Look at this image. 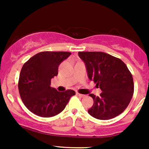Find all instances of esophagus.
Here are the masks:
<instances>
[{"instance_id": "34e87169", "label": "esophagus", "mask_w": 149, "mask_h": 149, "mask_svg": "<svg viewBox=\"0 0 149 149\" xmlns=\"http://www.w3.org/2000/svg\"><path fill=\"white\" fill-rule=\"evenodd\" d=\"M76 95H78V96L80 97H85L84 95H82V94L78 93V92H76Z\"/></svg>"}]
</instances>
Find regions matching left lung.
Wrapping results in <instances>:
<instances>
[{
    "mask_svg": "<svg viewBox=\"0 0 149 149\" xmlns=\"http://www.w3.org/2000/svg\"><path fill=\"white\" fill-rule=\"evenodd\" d=\"M78 56L85 64L89 79L102 91L99 97L89 95L94 100L89 114L99 120H109L122 113L134 93L132 76L125 64L102 52H79Z\"/></svg>",
    "mask_w": 149,
    "mask_h": 149,
    "instance_id": "1",
    "label": "left lung"
}]
</instances>
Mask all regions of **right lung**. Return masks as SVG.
<instances>
[{
	"mask_svg": "<svg viewBox=\"0 0 149 149\" xmlns=\"http://www.w3.org/2000/svg\"><path fill=\"white\" fill-rule=\"evenodd\" d=\"M71 54L41 52L23 65L18 88L22 102L31 112L40 117H52L62 111L70 98L76 95L72 90L59 92L50 87L51 79L57 76L59 64Z\"/></svg>",
	"mask_w": 149,
	"mask_h": 149,
	"instance_id": "obj_1",
	"label": "right lung"
}]
</instances>
